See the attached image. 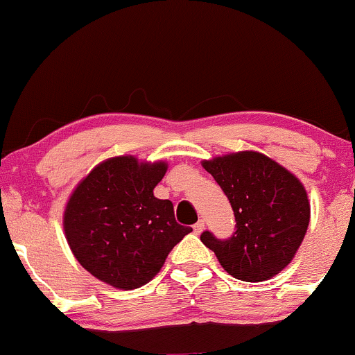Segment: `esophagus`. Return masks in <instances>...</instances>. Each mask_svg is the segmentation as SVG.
Instances as JSON below:
<instances>
[{
  "label": "esophagus",
  "mask_w": 355,
  "mask_h": 355,
  "mask_svg": "<svg viewBox=\"0 0 355 355\" xmlns=\"http://www.w3.org/2000/svg\"><path fill=\"white\" fill-rule=\"evenodd\" d=\"M203 229H205V223H203V220H198V222L193 225V232L197 235H200L202 232H203Z\"/></svg>",
  "instance_id": "esophagus-1"
}]
</instances>
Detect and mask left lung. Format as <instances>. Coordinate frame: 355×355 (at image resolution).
<instances>
[{"label":"left lung","mask_w":355,"mask_h":355,"mask_svg":"<svg viewBox=\"0 0 355 355\" xmlns=\"http://www.w3.org/2000/svg\"><path fill=\"white\" fill-rule=\"evenodd\" d=\"M202 165L227 195L237 223L229 239L205 230L200 240L235 279H272L291 263L307 232L311 205L304 185L259 152L223 155Z\"/></svg>","instance_id":"1"}]
</instances>
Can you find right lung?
<instances>
[{
    "instance_id": "right-lung-1",
    "label": "right lung",
    "mask_w": 355,
    "mask_h": 355,
    "mask_svg": "<svg viewBox=\"0 0 355 355\" xmlns=\"http://www.w3.org/2000/svg\"><path fill=\"white\" fill-rule=\"evenodd\" d=\"M165 172V162L115 157L96 165L71 193L63 215L68 245L101 282L121 291L148 284L191 232L175 220L172 202L153 195Z\"/></svg>"
}]
</instances>
